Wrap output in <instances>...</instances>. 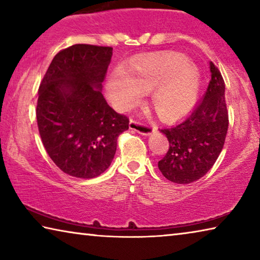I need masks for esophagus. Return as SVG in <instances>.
I'll return each mask as SVG.
<instances>
[{
	"mask_svg": "<svg viewBox=\"0 0 260 260\" xmlns=\"http://www.w3.org/2000/svg\"><path fill=\"white\" fill-rule=\"evenodd\" d=\"M129 128L132 131L138 132V133L142 135H150L153 131H155V127L150 126L148 124H143V122L135 121L133 119L129 120Z\"/></svg>",
	"mask_w": 260,
	"mask_h": 260,
	"instance_id": "esophagus-1",
	"label": "esophagus"
}]
</instances>
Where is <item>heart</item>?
Wrapping results in <instances>:
<instances>
[{"instance_id":"b5f03b06","label":"heart","mask_w":260,"mask_h":260,"mask_svg":"<svg viewBox=\"0 0 260 260\" xmlns=\"http://www.w3.org/2000/svg\"><path fill=\"white\" fill-rule=\"evenodd\" d=\"M201 74L181 54L150 56L132 65L128 72L116 71L107 82L109 99L119 110L138 101L140 91L150 93L152 108L162 120H177L196 102Z\"/></svg>"}]
</instances>
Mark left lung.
Instances as JSON below:
<instances>
[{
  "mask_svg": "<svg viewBox=\"0 0 260 260\" xmlns=\"http://www.w3.org/2000/svg\"><path fill=\"white\" fill-rule=\"evenodd\" d=\"M211 80L204 98L179 124L160 132L170 147L158 169L170 181L187 184L201 179L219 157L228 129L225 82L218 68L210 61Z\"/></svg>",
  "mask_w": 260,
  "mask_h": 260,
  "instance_id": "left-lung-1",
  "label": "left lung"
}]
</instances>
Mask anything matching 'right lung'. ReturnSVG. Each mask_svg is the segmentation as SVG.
<instances>
[{
    "mask_svg": "<svg viewBox=\"0 0 260 260\" xmlns=\"http://www.w3.org/2000/svg\"><path fill=\"white\" fill-rule=\"evenodd\" d=\"M112 48L74 45L60 50L39 88L37 120L43 146L64 173L99 177L111 164L129 120L109 107L102 82Z\"/></svg>",
    "mask_w": 260,
    "mask_h": 260,
    "instance_id": "obj_1",
    "label": "right lung"
}]
</instances>
